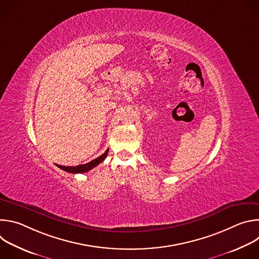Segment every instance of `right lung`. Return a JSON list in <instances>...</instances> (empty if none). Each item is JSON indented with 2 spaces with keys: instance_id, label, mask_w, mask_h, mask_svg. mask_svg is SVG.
<instances>
[{
  "instance_id": "obj_1",
  "label": "right lung",
  "mask_w": 259,
  "mask_h": 259,
  "mask_svg": "<svg viewBox=\"0 0 259 259\" xmlns=\"http://www.w3.org/2000/svg\"><path fill=\"white\" fill-rule=\"evenodd\" d=\"M107 153H108V150H106L105 151V153L103 154V155H101V156H99L98 158H96V159H94V160H92L91 162H89V163H86V164H84V165H79V166H73V167H66V166H61V165H56L57 167H59L60 169H62V170H64V171H66V172H68V173H85V172H87V171H89V170H91L92 168H94V167H96L98 164H100L105 158H106V156H107Z\"/></svg>"
}]
</instances>
